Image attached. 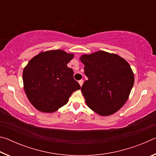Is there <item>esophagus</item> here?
Here are the masks:
<instances>
[{
  "instance_id": "esophagus-1",
  "label": "esophagus",
  "mask_w": 156,
  "mask_h": 156,
  "mask_svg": "<svg viewBox=\"0 0 156 156\" xmlns=\"http://www.w3.org/2000/svg\"><path fill=\"white\" fill-rule=\"evenodd\" d=\"M78 83H79V84H80V87H82V85H83V80H79V81H78Z\"/></svg>"
}]
</instances>
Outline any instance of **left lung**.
I'll return each mask as SVG.
<instances>
[{
	"label": "left lung",
	"instance_id": "left-lung-1",
	"mask_svg": "<svg viewBox=\"0 0 156 156\" xmlns=\"http://www.w3.org/2000/svg\"><path fill=\"white\" fill-rule=\"evenodd\" d=\"M80 59L88 78L81 87L87 106L100 115L118 112L133 86L134 75L129 63L118 55L104 51L83 55Z\"/></svg>",
	"mask_w": 156,
	"mask_h": 156
}]
</instances>
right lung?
<instances>
[{"label": "right lung", "instance_id": "add662e5", "mask_svg": "<svg viewBox=\"0 0 156 156\" xmlns=\"http://www.w3.org/2000/svg\"><path fill=\"white\" fill-rule=\"evenodd\" d=\"M73 54L63 50L41 52L24 68V89L31 105L42 112L53 113L67 103L73 91L80 89L67 63Z\"/></svg>", "mask_w": 156, "mask_h": 156}]
</instances>
